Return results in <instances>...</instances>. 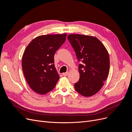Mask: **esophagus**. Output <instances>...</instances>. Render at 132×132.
Listing matches in <instances>:
<instances>
[{"instance_id":"obj_1","label":"esophagus","mask_w":132,"mask_h":132,"mask_svg":"<svg viewBox=\"0 0 132 132\" xmlns=\"http://www.w3.org/2000/svg\"><path fill=\"white\" fill-rule=\"evenodd\" d=\"M68 74H69V72H66V73H63L62 75L63 76H64V77H65V76H67Z\"/></svg>"}]
</instances>
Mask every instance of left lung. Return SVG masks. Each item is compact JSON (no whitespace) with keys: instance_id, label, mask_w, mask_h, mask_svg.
<instances>
[{"instance_id":"8db88e82","label":"left lung","mask_w":132,"mask_h":132,"mask_svg":"<svg viewBox=\"0 0 132 132\" xmlns=\"http://www.w3.org/2000/svg\"><path fill=\"white\" fill-rule=\"evenodd\" d=\"M67 38L79 62H81L79 64L80 79L74 84L75 89L83 96H91L101 89L109 75V53L95 37L71 34Z\"/></svg>"}]
</instances>
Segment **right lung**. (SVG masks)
Masks as SVG:
<instances>
[{"instance_id":"obj_1","label":"right lung","mask_w":132,"mask_h":132,"mask_svg":"<svg viewBox=\"0 0 132 132\" xmlns=\"http://www.w3.org/2000/svg\"><path fill=\"white\" fill-rule=\"evenodd\" d=\"M67 34L47 35L34 38L22 59L23 74L30 87L44 95L53 90L59 79L54 66V54L65 42Z\"/></svg>"}]
</instances>
